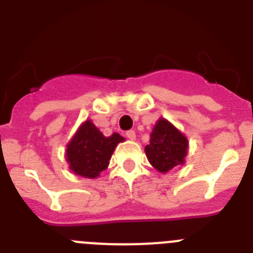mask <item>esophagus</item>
I'll return each mask as SVG.
<instances>
[{
    "label": "esophagus",
    "instance_id": "esophagus-1",
    "mask_svg": "<svg viewBox=\"0 0 253 253\" xmlns=\"http://www.w3.org/2000/svg\"><path fill=\"white\" fill-rule=\"evenodd\" d=\"M125 135H126V138L130 140H134L135 139V131L134 130H128L126 133H125Z\"/></svg>",
    "mask_w": 253,
    "mask_h": 253
}]
</instances>
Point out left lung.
I'll return each mask as SVG.
<instances>
[{
  "mask_svg": "<svg viewBox=\"0 0 253 253\" xmlns=\"http://www.w3.org/2000/svg\"><path fill=\"white\" fill-rule=\"evenodd\" d=\"M187 139L177 129L160 119L151 134V142L146 147V154L152 166L160 172H167L182 165L187 153Z\"/></svg>",
  "mask_w": 253,
  "mask_h": 253,
  "instance_id": "8db88e82",
  "label": "left lung"
}]
</instances>
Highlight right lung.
Instances as JSON below:
<instances>
[{"mask_svg": "<svg viewBox=\"0 0 253 253\" xmlns=\"http://www.w3.org/2000/svg\"><path fill=\"white\" fill-rule=\"evenodd\" d=\"M123 140L124 138L118 133L105 137L90 120H87L67 146L69 169L78 176L97 177L107 169L114 149Z\"/></svg>", "mask_w": 253, "mask_h": 253, "instance_id": "right-lung-1", "label": "right lung"}]
</instances>
